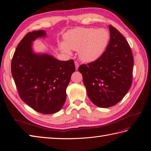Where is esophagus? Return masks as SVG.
<instances>
[{
	"mask_svg": "<svg viewBox=\"0 0 151 151\" xmlns=\"http://www.w3.org/2000/svg\"><path fill=\"white\" fill-rule=\"evenodd\" d=\"M74 63H75V66H76V70H77V69H78V67H79V63L77 62V61H76V62H74Z\"/></svg>",
	"mask_w": 151,
	"mask_h": 151,
	"instance_id": "34e87169",
	"label": "esophagus"
}]
</instances>
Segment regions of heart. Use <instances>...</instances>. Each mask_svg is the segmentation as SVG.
<instances>
[{"instance_id":"obj_1","label":"heart","mask_w":151,"mask_h":151,"mask_svg":"<svg viewBox=\"0 0 151 151\" xmlns=\"http://www.w3.org/2000/svg\"><path fill=\"white\" fill-rule=\"evenodd\" d=\"M65 42L60 43L62 51L70 53V49L78 51L79 57L86 62L96 60L106 48L108 32L104 29L78 28L70 30L64 36Z\"/></svg>"}]
</instances>
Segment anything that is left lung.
<instances>
[{
    "mask_svg": "<svg viewBox=\"0 0 151 151\" xmlns=\"http://www.w3.org/2000/svg\"><path fill=\"white\" fill-rule=\"evenodd\" d=\"M109 29L110 39L101 56L78 68L89 98L100 108L119 103L132 83L134 58L130 45L119 31L111 25Z\"/></svg>",
    "mask_w": 151,
    "mask_h": 151,
    "instance_id": "obj_1",
    "label": "left lung"
}]
</instances>
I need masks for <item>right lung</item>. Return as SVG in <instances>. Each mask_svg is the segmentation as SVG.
<instances>
[{"mask_svg":"<svg viewBox=\"0 0 151 151\" xmlns=\"http://www.w3.org/2000/svg\"><path fill=\"white\" fill-rule=\"evenodd\" d=\"M46 36L43 30L27 33L18 44L11 72L21 99L35 111L52 114L64 104L66 89L76 70L73 60H58L48 54H36L32 42Z\"/></svg>","mask_w":151,"mask_h":151,"instance_id":"add662e5","label":"right lung"}]
</instances>
